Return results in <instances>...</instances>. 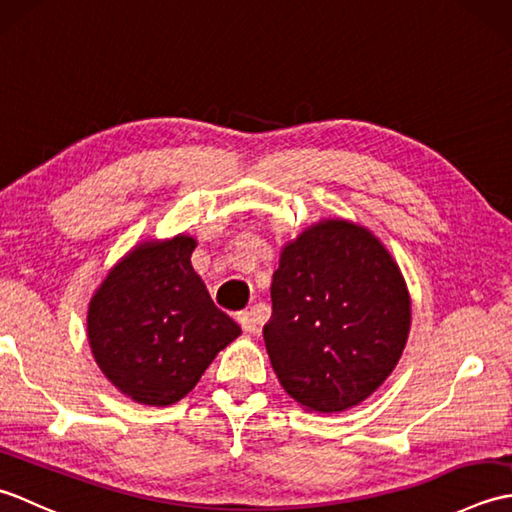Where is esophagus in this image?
<instances>
[{
	"label": "esophagus",
	"mask_w": 512,
	"mask_h": 512,
	"mask_svg": "<svg viewBox=\"0 0 512 512\" xmlns=\"http://www.w3.org/2000/svg\"><path fill=\"white\" fill-rule=\"evenodd\" d=\"M237 321L242 325V330L248 334H255L257 332V321H255V314L253 312H239L237 314Z\"/></svg>",
	"instance_id": "obj_1"
}]
</instances>
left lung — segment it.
Listing matches in <instances>:
<instances>
[{
  "label": "left lung",
  "instance_id": "obj_1",
  "mask_svg": "<svg viewBox=\"0 0 512 512\" xmlns=\"http://www.w3.org/2000/svg\"><path fill=\"white\" fill-rule=\"evenodd\" d=\"M270 299V363L281 387L310 411L358 405L405 350V279L365 228L332 220L303 231L281 253Z\"/></svg>",
  "mask_w": 512,
  "mask_h": 512
}]
</instances>
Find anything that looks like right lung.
<instances>
[{"instance_id": "add662e5", "label": "right lung", "mask_w": 512, "mask_h": 512, "mask_svg": "<svg viewBox=\"0 0 512 512\" xmlns=\"http://www.w3.org/2000/svg\"><path fill=\"white\" fill-rule=\"evenodd\" d=\"M193 248L184 235L136 248L90 301L96 363L143 405L165 407L187 396L215 354L242 332L195 275Z\"/></svg>"}]
</instances>
